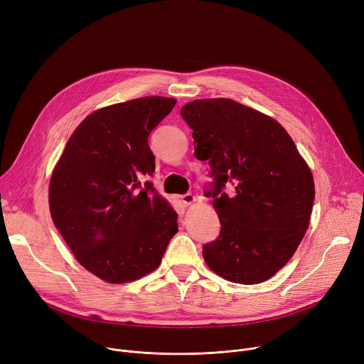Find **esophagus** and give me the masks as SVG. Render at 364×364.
I'll return each mask as SVG.
<instances>
[{"label":"esophagus","mask_w":364,"mask_h":364,"mask_svg":"<svg viewBox=\"0 0 364 364\" xmlns=\"http://www.w3.org/2000/svg\"><path fill=\"white\" fill-rule=\"evenodd\" d=\"M181 201H183V204L190 205V204H193L196 201V196H193L191 193H187V194L181 196Z\"/></svg>","instance_id":"obj_1"}]
</instances>
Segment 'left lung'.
<instances>
[{
  "mask_svg": "<svg viewBox=\"0 0 364 364\" xmlns=\"http://www.w3.org/2000/svg\"><path fill=\"white\" fill-rule=\"evenodd\" d=\"M181 117L193 129L194 155L209 161L213 183L205 197L222 229L203 246L213 272L253 285L274 277L295 253L314 203V178L279 122L232 99L186 103ZM229 182L235 190H223Z\"/></svg>",
  "mask_w": 364,
  "mask_h": 364,
  "instance_id": "8db88e82",
  "label": "left lung"
}]
</instances>
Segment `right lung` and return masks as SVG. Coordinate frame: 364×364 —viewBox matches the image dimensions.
<instances>
[{"mask_svg":"<svg viewBox=\"0 0 364 364\" xmlns=\"http://www.w3.org/2000/svg\"><path fill=\"white\" fill-rule=\"evenodd\" d=\"M176 99L145 96L87 115L69 138L48 187L50 213L77 262L111 284L157 269L177 213L149 181V132Z\"/></svg>","mask_w":364,"mask_h":364,"instance_id":"obj_1","label":"right lung"}]
</instances>
